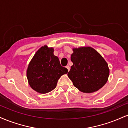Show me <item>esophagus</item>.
Instances as JSON below:
<instances>
[{"label": "esophagus", "instance_id": "1", "mask_svg": "<svg viewBox=\"0 0 128 128\" xmlns=\"http://www.w3.org/2000/svg\"><path fill=\"white\" fill-rule=\"evenodd\" d=\"M66 68H67V70H68V72L69 71V70H70V66H66Z\"/></svg>", "mask_w": 128, "mask_h": 128}]
</instances>
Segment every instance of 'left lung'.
Instances as JSON below:
<instances>
[{"mask_svg": "<svg viewBox=\"0 0 128 128\" xmlns=\"http://www.w3.org/2000/svg\"><path fill=\"white\" fill-rule=\"evenodd\" d=\"M73 66L67 75L73 86L86 93L99 90L108 80L110 70L107 62L91 47L73 48Z\"/></svg>", "mask_w": 128, "mask_h": 128, "instance_id": "obj_1", "label": "left lung"}]
</instances>
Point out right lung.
<instances>
[{
  "mask_svg": "<svg viewBox=\"0 0 128 128\" xmlns=\"http://www.w3.org/2000/svg\"><path fill=\"white\" fill-rule=\"evenodd\" d=\"M54 50L48 46L38 50L29 62L26 75L29 86L39 93L45 94L55 89L58 79L68 72L54 55Z\"/></svg>",
  "mask_w": 128,
  "mask_h": 128,
  "instance_id": "1",
  "label": "right lung"
}]
</instances>
